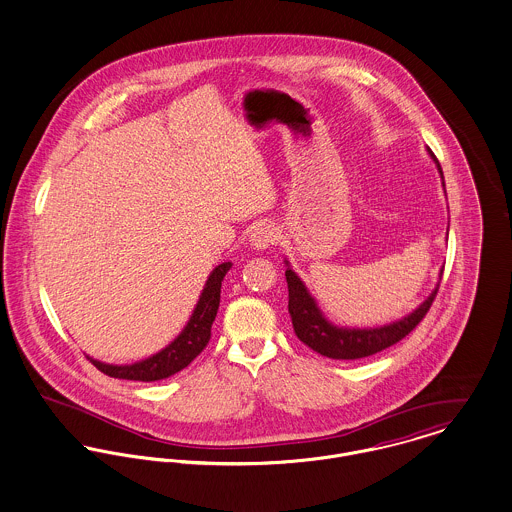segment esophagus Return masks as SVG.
<instances>
[{"label":"esophagus","mask_w":512,"mask_h":512,"mask_svg":"<svg viewBox=\"0 0 512 512\" xmlns=\"http://www.w3.org/2000/svg\"><path fill=\"white\" fill-rule=\"evenodd\" d=\"M276 242H278V231H276L274 225H266L264 223V225L256 227L254 233L250 234V244L254 248H258V250H264V248H268V246H272Z\"/></svg>","instance_id":"34e87169"}]
</instances>
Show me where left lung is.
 I'll return each instance as SVG.
<instances>
[{"mask_svg": "<svg viewBox=\"0 0 512 512\" xmlns=\"http://www.w3.org/2000/svg\"><path fill=\"white\" fill-rule=\"evenodd\" d=\"M428 152L438 164V158L432 154V150ZM438 170L442 174L440 164H438ZM285 279L289 289V315H291V323L297 338L303 344H307L311 350L332 360H358L397 344L426 317L440 289V283H438L436 289L430 293V297L420 305L417 311H413L409 317L393 325L379 326V328H338L326 321L319 307L315 305L313 297L307 293L303 281L295 276V272L287 268Z\"/></svg>", "mask_w": 512, "mask_h": 512, "instance_id": "left-lung-1", "label": "left lung"}]
</instances>
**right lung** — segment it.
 <instances>
[{"instance_id":"1","label":"right lung","mask_w":512,"mask_h":512,"mask_svg":"<svg viewBox=\"0 0 512 512\" xmlns=\"http://www.w3.org/2000/svg\"><path fill=\"white\" fill-rule=\"evenodd\" d=\"M231 266H233L231 262H225L213 270V274L205 283V289L197 301V307H195L186 328L162 352H158L142 362H137L133 366H109V364H101L92 358H88V360L99 372L105 373L109 377L131 379V381H158V379L182 372L209 344L211 325L217 317V309H219V301H221V281L231 270Z\"/></svg>"}]
</instances>
